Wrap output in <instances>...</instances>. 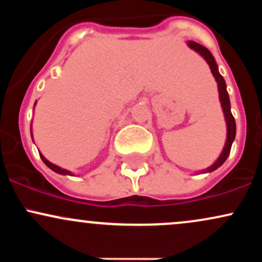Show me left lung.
<instances>
[{"mask_svg":"<svg viewBox=\"0 0 262 262\" xmlns=\"http://www.w3.org/2000/svg\"><path fill=\"white\" fill-rule=\"evenodd\" d=\"M188 47L192 48L194 52L200 53L201 55L206 59V61L208 62L210 71H212L213 76L215 77V81L218 83V91H219V100H221L222 103V108H223V112L225 116V122H227V128H228V133H227V141H225V145L223 151H222L221 156L212 166L208 167L203 171V172H210V171L217 170L219 166L224 164V161L227 160V158L230 154V149H231V144H233L234 139H235V133H236V127H235V119H234L233 114L230 112V101H229V96H228L227 92V85H225V81L223 79L221 74H219L217 64H215V60L213 58V55L210 54V52L207 49L206 47L203 45L196 43V41H188Z\"/></svg>","mask_w":262,"mask_h":262,"instance_id":"1","label":"left lung"}]
</instances>
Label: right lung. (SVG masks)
Wrapping results in <instances>:
<instances>
[{
	"instance_id": "add662e5",
	"label": "right lung",
	"mask_w": 262,
	"mask_h": 262,
	"mask_svg": "<svg viewBox=\"0 0 262 262\" xmlns=\"http://www.w3.org/2000/svg\"><path fill=\"white\" fill-rule=\"evenodd\" d=\"M40 158H41V160H43L44 164L47 165L48 167H49V169H52L53 171H55V172L60 173V175H73V173H71L70 171H68V170H64V169H61V167L56 166V165H54V164H52V162H50V161H48L47 159H45L43 155H40Z\"/></svg>"
}]
</instances>
